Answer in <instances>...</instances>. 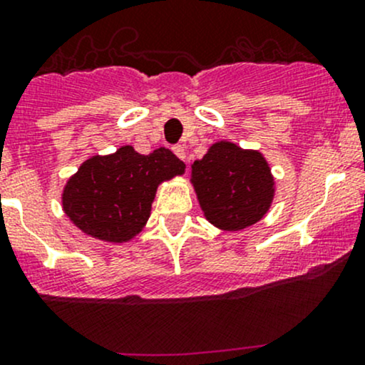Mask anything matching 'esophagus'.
<instances>
[{
	"instance_id": "1",
	"label": "esophagus",
	"mask_w": 365,
	"mask_h": 365,
	"mask_svg": "<svg viewBox=\"0 0 365 365\" xmlns=\"http://www.w3.org/2000/svg\"><path fill=\"white\" fill-rule=\"evenodd\" d=\"M174 153L178 158H181L182 162H186V150H184V146H174Z\"/></svg>"
}]
</instances>
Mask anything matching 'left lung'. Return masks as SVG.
<instances>
[{
	"instance_id": "obj_1",
	"label": "left lung",
	"mask_w": 365,
	"mask_h": 365,
	"mask_svg": "<svg viewBox=\"0 0 365 365\" xmlns=\"http://www.w3.org/2000/svg\"><path fill=\"white\" fill-rule=\"evenodd\" d=\"M191 184L210 225L240 231L264 217L275 198V178L257 150L217 140L191 165Z\"/></svg>"
}]
</instances>
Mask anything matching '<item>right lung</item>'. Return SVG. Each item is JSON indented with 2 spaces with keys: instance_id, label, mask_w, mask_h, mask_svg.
Returning <instances> with one entry per match:
<instances>
[{
  "instance_id": "obj_1",
  "label": "right lung",
  "mask_w": 365,
  "mask_h": 365,
  "mask_svg": "<svg viewBox=\"0 0 365 365\" xmlns=\"http://www.w3.org/2000/svg\"><path fill=\"white\" fill-rule=\"evenodd\" d=\"M186 165L167 148L140 155L121 146L85 160L62 191V209L90 238L123 244L143 231L156 190L184 174Z\"/></svg>"
}]
</instances>
